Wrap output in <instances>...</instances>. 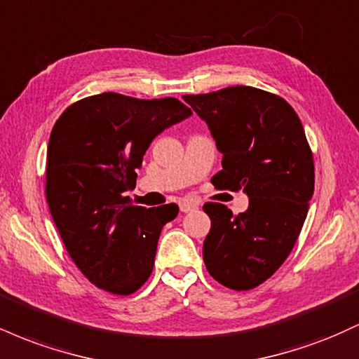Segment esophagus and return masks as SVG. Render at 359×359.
<instances>
[{"mask_svg": "<svg viewBox=\"0 0 359 359\" xmlns=\"http://www.w3.org/2000/svg\"><path fill=\"white\" fill-rule=\"evenodd\" d=\"M180 205V211L182 212H191V211H196L197 209V203H194V201H180L179 203Z\"/></svg>", "mask_w": 359, "mask_h": 359, "instance_id": "obj_1", "label": "esophagus"}]
</instances>
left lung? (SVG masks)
Here are the masks:
<instances>
[{
	"instance_id": "left-lung-1",
	"label": "left lung",
	"mask_w": 359,
	"mask_h": 359,
	"mask_svg": "<svg viewBox=\"0 0 359 359\" xmlns=\"http://www.w3.org/2000/svg\"><path fill=\"white\" fill-rule=\"evenodd\" d=\"M182 97L208 123L222 154L214 187L243 189L250 197L238 216L224 204H204L211 217L205 269L221 285L250 290L282 266L307 217L314 158L306 131L283 97L250 86Z\"/></svg>"
}]
</instances>
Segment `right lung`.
I'll list each match as a JSON object with an SVG mask.
<instances>
[{"instance_id":"right-lung-1","label":"right lung","mask_w":359,"mask_h":359,"mask_svg":"<svg viewBox=\"0 0 359 359\" xmlns=\"http://www.w3.org/2000/svg\"><path fill=\"white\" fill-rule=\"evenodd\" d=\"M191 114L175 97L102 93L74 102L52 128L48 209L77 269L109 294H133L154 270L160 233L179 208L147 209L125 192L156 135Z\"/></svg>"}]
</instances>
